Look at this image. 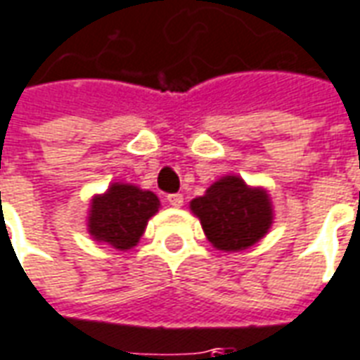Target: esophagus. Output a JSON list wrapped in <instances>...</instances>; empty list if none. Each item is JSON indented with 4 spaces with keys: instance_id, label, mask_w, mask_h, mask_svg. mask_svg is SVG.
<instances>
[{
    "instance_id": "34e87169",
    "label": "esophagus",
    "mask_w": 360,
    "mask_h": 360,
    "mask_svg": "<svg viewBox=\"0 0 360 360\" xmlns=\"http://www.w3.org/2000/svg\"><path fill=\"white\" fill-rule=\"evenodd\" d=\"M167 202H169L173 208H181V206H183V195H179V193L169 195V197H167Z\"/></svg>"
}]
</instances>
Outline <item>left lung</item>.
<instances>
[{
    "label": "left lung",
    "mask_w": 360,
    "mask_h": 360,
    "mask_svg": "<svg viewBox=\"0 0 360 360\" xmlns=\"http://www.w3.org/2000/svg\"><path fill=\"white\" fill-rule=\"evenodd\" d=\"M208 241L216 250L241 251L255 245L273 224V205L265 188L250 187L238 175H226L191 200Z\"/></svg>",
    "instance_id": "1"
}]
</instances>
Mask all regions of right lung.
<instances>
[{
    "label": "right lung",
    "mask_w": 360,
    "mask_h": 360,
    "mask_svg": "<svg viewBox=\"0 0 360 360\" xmlns=\"http://www.w3.org/2000/svg\"><path fill=\"white\" fill-rule=\"evenodd\" d=\"M158 208L160 198L152 191H142L130 183H112L103 195L91 198L87 232L95 241L127 251L140 241Z\"/></svg>",
    "instance_id": "add662e5"
}]
</instances>
